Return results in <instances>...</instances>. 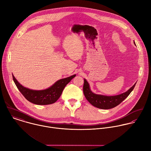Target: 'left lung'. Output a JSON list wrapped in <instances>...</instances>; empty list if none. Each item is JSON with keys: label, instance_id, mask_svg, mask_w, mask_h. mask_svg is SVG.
<instances>
[{"label": "left lung", "instance_id": "left-lung-1", "mask_svg": "<svg viewBox=\"0 0 151 151\" xmlns=\"http://www.w3.org/2000/svg\"><path fill=\"white\" fill-rule=\"evenodd\" d=\"M134 44L135 45V42ZM136 83L130 89H129V90L124 93L118 95L106 96L96 94L92 92L90 88L89 83L85 79H84L83 91L85 98L93 106L102 109H109L115 108L124 101L133 91Z\"/></svg>", "mask_w": 151, "mask_h": 151}]
</instances>
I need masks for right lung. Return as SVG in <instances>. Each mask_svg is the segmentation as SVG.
I'll return each mask as SVG.
<instances>
[{
  "mask_svg": "<svg viewBox=\"0 0 151 151\" xmlns=\"http://www.w3.org/2000/svg\"><path fill=\"white\" fill-rule=\"evenodd\" d=\"M75 76L76 75H73L69 77L61 79L56 81L49 88L38 91L24 87L12 75L16 86L24 97L30 102L38 105H49L56 102L61 96L65 87Z\"/></svg>",
  "mask_w": 151,
  "mask_h": 151,
  "instance_id": "right-lung-1",
  "label": "right lung"
}]
</instances>
